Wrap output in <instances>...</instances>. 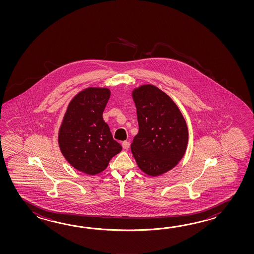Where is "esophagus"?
<instances>
[{"label":"esophagus","instance_id":"esophagus-1","mask_svg":"<svg viewBox=\"0 0 254 254\" xmlns=\"http://www.w3.org/2000/svg\"><path fill=\"white\" fill-rule=\"evenodd\" d=\"M122 145H123V148H124L125 150H128L129 147V141H127V140H125V141H123Z\"/></svg>","mask_w":254,"mask_h":254}]
</instances>
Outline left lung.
I'll return each mask as SVG.
<instances>
[{"label":"left lung","mask_w":254,"mask_h":254,"mask_svg":"<svg viewBox=\"0 0 254 254\" xmlns=\"http://www.w3.org/2000/svg\"><path fill=\"white\" fill-rule=\"evenodd\" d=\"M137 109L139 132L130 145L140 170L158 176L177 165L186 151L188 128L177 105L153 85L132 92Z\"/></svg>","instance_id":"left-lung-1"}]
</instances>
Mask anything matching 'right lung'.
<instances>
[{
    "label": "right lung",
    "instance_id": "1",
    "mask_svg": "<svg viewBox=\"0 0 254 254\" xmlns=\"http://www.w3.org/2000/svg\"><path fill=\"white\" fill-rule=\"evenodd\" d=\"M110 95L107 88L91 87L79 92L69 103L60 128L63 155L72 167L90 175L105 170L123 149L103 121Z\"/></svg>",
    "mask_w": 254,
    "mask_h": 254
}]
</instances>
